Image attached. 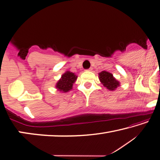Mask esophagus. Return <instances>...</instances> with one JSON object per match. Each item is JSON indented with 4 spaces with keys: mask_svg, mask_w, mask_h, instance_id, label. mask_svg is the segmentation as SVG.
<instances>
[{
    "mask_svg": "<svg viewBox=\"0 0 160 160\" xmlns=\"http://www.w3.org/2000/svg\"><path fill=\"white\" fill-rule=\"evenodd\" d=\"M92 70V69L90 68H89V69H88V70H88V71H91Z\"/></svg>",
    "mask_w": 160,
    "mask_h": 160,
    "instance_id": "1",
    "label": "esophagus"
}]
</instances>
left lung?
<instances>
[{"label": "left lung", "mask_w": 160, "mask_h": 160, "mask_svg": "<svg viewBox=\"0 0 160 160\" xmlns=\"http://www.w3.org/2000/svg\"><path fill=\"white\" fill-rule=\"evenodd\" d=\"M99 79L103 86L107 88V89L108 90H115L119 85L118 81L113 77V75L111 73H109L106 71H103L99 73Z\"/></svg>", "instance_id": "obj_1"}]
</instances>
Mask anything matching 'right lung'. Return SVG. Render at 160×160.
I'll return each instance as SVG.
<instances>
[{
	"instance_id": "obj_1",
	"label": "right lung",
	"mask_w": 160,
	"mask_h": 160,
	"mask_svg": "<svg viewBox=\"0 0 160 160\" xmlns=\"http://www.w3.org/2000/svg\"><path fill=\"white\" fill-rule=\"evenodd\" d=\"M77 80V76L75 74L67 71V72L62 75L61 79L57 82L56 88L59 91L64 92H68L72 88V85Z\"/></svg>"
}]
</instances>
